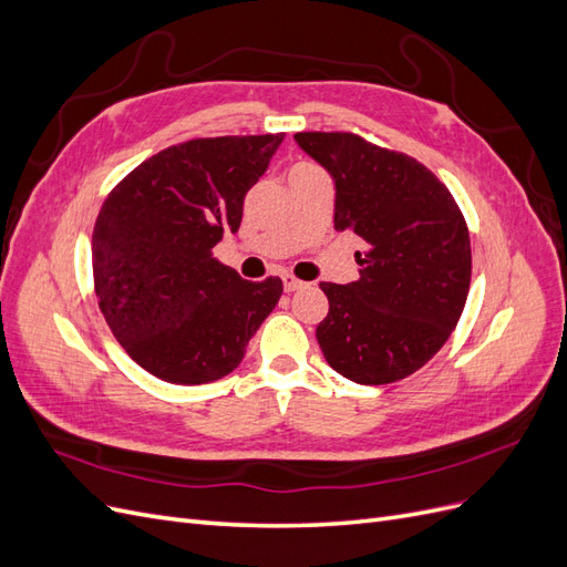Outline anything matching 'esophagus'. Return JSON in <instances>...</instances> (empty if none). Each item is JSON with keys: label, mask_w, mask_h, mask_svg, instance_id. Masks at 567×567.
I'll return each instance as SVG.
<instances>
[{"label": "esophagus", "mask_w": 567, "mask_h": 567, "mask_svg": "<svg viewBox=\"0 0 567 567\" xmlns=\"http://www.w3.org/2000/svg\"><path fill=\"white\" fill-rule=\"evenodd\" d=\"M284 288H286V293H293V290H300L302 286H305V281H300V279H296L293 274H284Z\"/></svg>", "instance_id": "1"}]
</instances>
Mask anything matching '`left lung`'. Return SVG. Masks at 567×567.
Instances as JSON below:
<instances>
[{
	"instance_id": "obj_1",
	"label": "left lung",
	"mask_w": 567,
	"mask_h": 567,
	"mask_svg": "<svg viewBox=\"0 0 567 567\" xmlns=\"http://www.w3.org/2000/svg\"><path fill=\"white\" fill-rule=\"evenodd\" d=\"M298 146L336 184L338 231L367 241L359 279L321 281L317 326L326 362L362 385L419 371L456 329L471 288V238L454 196L416 158L352 132H298Z\"/></svg>"
}]
</instances>
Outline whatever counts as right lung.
I'll return each instance as SVG.
<instances>
[{
    "instance_id": "add662e5",
    "label": "right lung",
    "mask_w": 567,
    "mask_h": 567,
    "mask_svg": "<svg viewBox=\"0 0 567 567\" xmlns=\"http://www.w3.org/2000/svg\"><path fill=\"white\" fill-rule=\"evenodd\" d=\"M284 134L169 146L120 182L92 236L99 310L136 364L177 385L231 373L277 307L279 277L246 281L213 257Z\"/></svg>"
}]
</instances>
